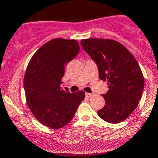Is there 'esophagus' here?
Segmentation results:
<instances>
[{"label":"esophagus","instance_id":"obj_1","mask_svg":"<svg viewBox=\"0 0 158 158\" xmlns=\"http://www.w3.org/2000/svg\"><path fill=\"white\" fill-rule=\"evenodd\" d=\"M85 96H87V97H89V98H90V97H92V96H93V93H85Z\"/></svg>","mask_w":158,"mask_h":158}]
</instances>
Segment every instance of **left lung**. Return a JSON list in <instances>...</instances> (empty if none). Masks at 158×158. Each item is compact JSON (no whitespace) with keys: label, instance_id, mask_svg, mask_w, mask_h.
Instances as JSON below:
<instances>
[{"label":"left lung","instance_id":"8db88e82","mask_svg":"<svg viewBox=\"0 0 158 158\" xmlns=\"http://www.w3.org/2000/svg\"><path fill=\"white\" fill-rule=\"evenodd\" d=\"M84 50L97 65L99 76L109 90L103 95L105 105L98 115L110 123L127 118L139 104L144 89V77L139 63L122 43L109 39H86Z\"/></svg>","mask_w":158,"mask_h":158}]
</instances>
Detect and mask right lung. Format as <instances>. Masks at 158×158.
<instances>
[{
	"mask_svg": "<svg viewBox=\"0 0 158 158\" xmlns=\"http://www.w3.org/2000/svg\"><path fill=\"white\" fill-rule=\"evenodd\" d=\"M80 51L75 40L54 39L43 44L31 58L23 78L27 104L35 118L52 129H59L73 118L85 92L62 89L65 66Z\"/></svg>",
	"mask_w": 158,
	"mask_h": 158,
	"instance_id": "right-lung-1",
	"label": "right lung"
}]
</instances>
